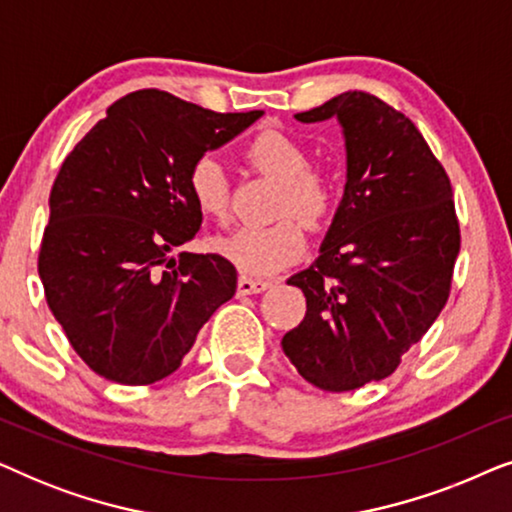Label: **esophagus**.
Wrapping results in <instances>:
<instances>
[{
	"label": "esophagus",
	"mask_w": 512,
	"mask_h": 512,
	"mask_svg": "<svg viewBox=\"0 0 512 512\" xmlns=\"http://www.w3.org/2000/svg\"><path fill=\"white\" fill-rule=\"evenodd\" d=\"M270 286L268 279H256V277H249V275H240L237 279V293L240 296H251V293H261Z\"/></svg>",
	"instance_id": "esophagus-1"
}]
</instances>
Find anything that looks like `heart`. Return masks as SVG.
Masks as SVG:
<instances>
[{"mask_svg": "<svg viewBox=\"0 0 512 512\" xmlns=\"http://www.w3.org/2000/svg\"><path fill=\"white\" fill-rule=\"evenodd\" d=\"M244 158L263 177L277 181L279 198L275 216L282 219L263 228H237L214 242L216 251L249 275H270L303 256L307 228H324L335 212V181L328 172L310 167V153L298 139L282 130L258 132L244 146ZM188 193L195 207L214 221H228L230 184L221 160L205 153L188 170Z\"/></svg>", "mask_w": 512, "mask_h": 512, "instance_id": "obj_1", "label": "heart"}]
</instances>
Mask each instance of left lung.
<instances>
[{
	"label": "left lung",
	"instance_id": "8db88e82",
	"mask_svg": "<svg viewBox=\"0 0 512 512\" xmlns=\"http://www.w3.org/2000/svg\"><path fill=\"white\" fill-rule=\"evenodd\" d=\"M333 116L345 195L319 258L289 279L307 312L282 347L307 382L340 394L389 377L424 338L450 298L461 235L450 177L408 116L361 90L296 114Z\"/></svg>",
	"mask_w": 512,
	"mask_h": 512
}]
</instances>
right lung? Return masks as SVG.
I'll return each mask as SVG.
<instances>
[{"label":"right lung","mask_w":512,"mask_h":512,"mask_svg":"<svg viewBox=\"0 0 512 512\" xmlns=\"http://www.w3.org/2000/svg\"><path fill=\"white\" fill-rule=\"evenodd\" d=\"M261 116L137 90L111 104L65 158L48 200L39 277L69 345L97 375L130 387L172 375L235 296L233 263L174 251L202 223L186 184L193 160Z\"/></svg>","instance_id":"obj_1"}]
</instances>
